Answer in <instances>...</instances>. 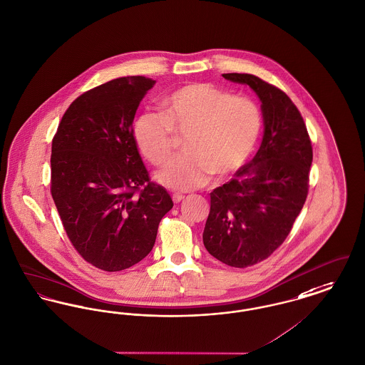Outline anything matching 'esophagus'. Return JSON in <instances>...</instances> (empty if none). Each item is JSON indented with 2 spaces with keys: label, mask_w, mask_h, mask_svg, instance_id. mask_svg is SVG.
I'll return each mask as SVG.
<instances>
[{
  "label": "esophagus",
  "mask_w": 365,
  "mask_h": 365,
  "mask_svg": "<svg viewBox=\"0 0 365 365\" xmlns=\"http://www.w3.org/2000/svg\"><path fill=\"white\" fill-rule=\"evenodd\" d=\"M183 198H185V195H182V194H172V200H173V202H175V204H179Z\"/></svg>",
  "instance_id": "esophagus-1"
}]
</instances>
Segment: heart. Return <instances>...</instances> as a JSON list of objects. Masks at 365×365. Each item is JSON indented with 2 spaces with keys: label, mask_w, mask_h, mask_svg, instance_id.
<instances>
[{
  "label": "heart",
  "mask_w": 365,
  "mask_h": 365,
  "mask_svg": "<svg viewBox=\"0 0 365 365\" xmlns=\"http://www.w3.org/2000/svg\"><path fill=\"white\" fill-rule=\"evenodd\" d=\"M262 114L257 105L212 84L182 86L161 102V113L146 111L132 127L140 153L163 165L173 151V135L185 136L183 155L158 172L165 187L187 192L204 186L211 173L227 176L244 165L257 145Z\"/></svg>",
  "instance_id": "b5f03b06"
}]
</instances>
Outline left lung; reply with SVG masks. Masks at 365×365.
Instances as JSON below:
<instances>
[{
  "label": "left lung",
  "mask_w": 365,
  "mask_h": 365,
  "mask_svg": "<svg viewBox=\"0 0 365 365\" xmlns=\"http://www.w3.org/2000/svg\"><path fill=\"white\" fill-rule=\"evenodd\" d=\"M223 77L257 93L264 128L255 157L211 193L202 241L222 263L248 267L289 235L307 197L313 150L299 110L281 89L252 74Z\"/></svg>",
  "instance_id": "1"
}]
</instances>
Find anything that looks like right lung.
Instances as JSON below:
<instances>
[{
    "label": "right lung",
    "instance_id": "right-lung-1",
    "mask_svg": "<svg viewBox=\"0 0 365 365\" xmlns=\"http://www.w3.org/2000/svg\"><path fill=\"white\" fill-rule=\"evenodd\" d=\"M154 84L132 76L86 91L66 110L52 140L51 193L67 237L105 272L148 257L173 207L168 192L150 182L132 133Z\"/></svg>",
    "mask_w": 365,
    "mask_h": 365
}]
</instances>
